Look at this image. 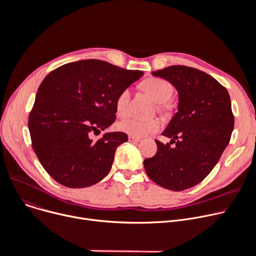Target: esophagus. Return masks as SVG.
<instances>
[{
  "label": "esophagus",
  "instance_id": "obj_1",
  "mask_svg": "<svg viewBox=\"0 0 256 256\" xmlns=\"http://www.w3.org/2000/svg\"><path fill=\"white\" fill-rule=\"evenodd\" d=\"M128 140L130 142H138L140 140V138H136V136H133V135H129L128 136Z\"/></svg>",
  "mask_w": 256,
  "mask_h": 256
}]
</instances>
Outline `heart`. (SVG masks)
<instances>
[{
  "mask_svg": "<svg viewBox=\"0 0 256 256\" xmlns=\"http://www.w3.org/2000/svg\"><path fill=\"white\" fill-rule=\"evenodd\" d=\"M140 88L150 95L154 101L157 102V110L161 112H168L172 108V104L168 102L174 94L172 86L163 78H148L140 84ZM130 88H126L118 93L116 99V112L118 116H125L128 112L130 101ZM161 121L157 118L140 120V118H127L118 124V130L126 132L133 136H144V135L157 132L161 128Z\"/></svg>",
  "mask_w": 256,
  "mask_h": 256,
  "instance_id": "1",
  "label": "heart"
}]
</instances>
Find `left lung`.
Masks as SVG:
<instances>
[{
	"mask_svg": "<svg viewBox=\"0 0 256 256\" xmlns=\"http://www.w3.org/2000/svg\"><path fill=\"white\" fill-rule=\"evenodd\" d=\"M152 74L176 86L178 110L162 132L170 142L156 140L157 152L144 166L159 186L182 191L200 183L228 144L234 126L230 98L211 75L192 67L174 65Z\"/></svg>",
	"mask_w": 256,
	"mask_h": 256,
	"instance_id": "obj_1",
	"label": "left lung"
}]
</instances>
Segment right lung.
Instances as JSON below:
<instances>
[{
	"label": "right lung",
	"instance_id": "add662e5",
	"mask_svg": "<svg viewBox=\"0 0 256 256\" xmlns=\"http://www.w3.org/2000/svg\"><path fill=\"white\" fill-rule=\"evenodd\" d=\"M142 71L126 70L100 60L65 64L41 82L28 116L32 146L43 168L69 188L92 186L106 176L124 132H100L116 121V99Z\"/></svg>",
	"mask_w": 256,
	"mask_h": 256
}]
</instances>
